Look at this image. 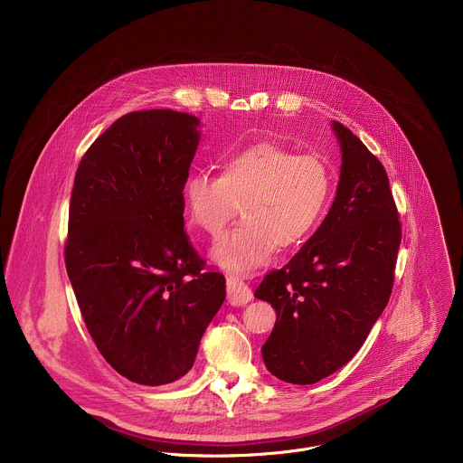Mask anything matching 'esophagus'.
Returning <instances> with one entry per match:
<instances>
[{
  "mask_svg": "<svg viewBox=\"0 0 463 463\" xmlns=\"http://www.w3.org/2000/svg\"><path fill=\"white\" fill-rule=\"evenodd\" d=\"M226 281H228V303L230 305L242 307L253 299V292L242 278H239L235 274H228Z\"/></svg>",
  "mask_w": 463,
  "mask_h": 463,
  "instance_id": "34e87169",
  "label": "esophagus"
}]
</instances>
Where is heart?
I'll list each match as a JSON object with an SVG mask.
<instances>
[{
    "instance_id": "1",
    "label": "heart",
    "mask_w": 463,
    "mask_h": 463,
    "mask_svg": "<svg viewBox=\"0 0 463 463\" xmlns=\"http://www.w3.org/2000/svg\"><path fill=\"white\" fill-rule=\"evenodd\" d=\"M221 176L204 171L187 180V201L194 222L219 239L244 203V222L226 235L212 257L233 272H251L267 264L278 244L305 242L323 221L333 171L325 156L276 142L250 144L222 160Z\"/></svg>"
}]
</instances>
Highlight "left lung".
Wrapping results in <instances>:
<instances>
[{"label":"left lung","mask_w":463,"mask_h":463,"mask_svg":"<svg viewBox=\"0 0 463 463\" xmlns=\"http://www.w3.org/2000/svg\"><path fill=\"white\" fill-rule=\"evenodd\" d=\"M336 196L319 230L255 290L276 310L262 347L270 374L312 385L345 365L385 310L394 287L401 221L382 162L340 123Z\"/></svg>","instance_id":"8db88e82"}]
</instances>
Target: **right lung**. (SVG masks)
<instances>
[{
    "instance_id": "obj_1",
    "label": "right lung",
    "mask_w": 463,
    "mask_h": 463,
    "mask_svg": "<svg viewBox=\"0 0 463 463\" xmlns=\"http://www.w3.org/2000/svg\"><path fill=\"white\" fill-rule=\"evenodd\" d=\"M199 119L164 110L119 118L81 156L69 204L66 269L103 358L138 385L194 365L226 298L184 228Z\"/></svg>"
}]
</instances>
